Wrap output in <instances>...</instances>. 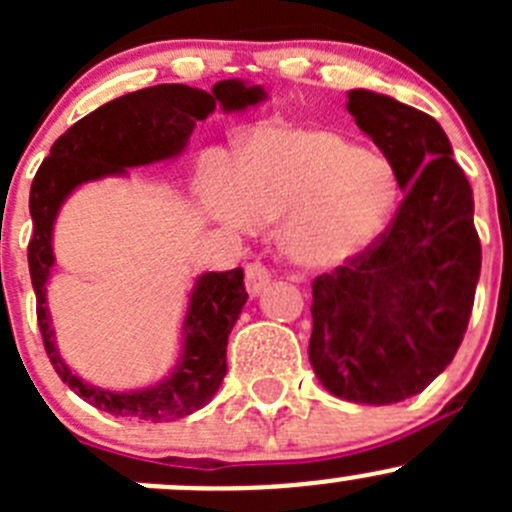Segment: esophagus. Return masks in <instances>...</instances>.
I'll list each match as a JSON object with an SVG mask.
<instances>
[{"mask_svg": "<svg viewBox=\"0 0 512 512\" xmlns=\"http://www.w3.org/2000/svg\"><path fill=\"white\" fill-rule=\"evenodd\" d=\"M267 282H270V270L262 262H250L245 267V287L252 297H257L267 287Z\"/></svg>", "mask_w": 512, "mask_h": 512, "instance_id": "34e87169", "label": "esophagus"}]
</instances>
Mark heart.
<instances>
[{"label": "heart", "mask_w": 512, "mask_h": 512, "mask_svg": "<svg viewBox=\"0 0 512 512\" xmlns=\"http://www.w3.org/2000/svg\"><path fill=\"white\" fill-rule=\"evenodd\" d=\"M396 200L386 158L319 128L267 126L250 136L235 183L210 190L225 223H282V247L307 267H334L359 255L389 220Z\"/></svg>", "instance_id": "1"}]
</instances>
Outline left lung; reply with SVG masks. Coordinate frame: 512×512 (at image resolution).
<instances>
[{"label": "left lung", "mask_w": 512, "mask_h": 512, "mask_svg": "<svg viewBox=\"0 0 512 512\" xmlns=\"http://www.w3.org/2000/svg\"><path fill=\"white\" fill-rule=\"evenodd\" d=\"M347 108L406 195L366 250L312 282L309 361L329 394L384 406L421 394L456 356L480 240L471 183L436 118L364 89Z\"/></svg>", "instance_id": "1"}]
</instances>
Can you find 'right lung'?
<instances>
[{
	"label": "right lung",
	"instance_id": "add662e5",
	"mask_svg": "<svg viewBox=\"0 0 512 512\" xmlns=\"http://www.w3.org/2000/svg\"><path fill=\"white\" fill-rule=\"evenodd\" d=\"M267 94L260 86H245L237 79L220 81L213 91L190 89L185 84H160L133 91L103 103L81 118L64 136L56 138L49 158L39 165L29 193L34 235L29 240V275L36 294V319L51 366L69 389L96 409L128 421L168 423L203 409L220 389L227 371V334L247 302L245 275L240 267L208 272L195 280L188 314L183 322V352L168 379L138 391H106L81 381L64 364L54 344L46 282L54 252L51 230L61 203L74 188L103 175H123L133 165L178 156L188 143L195 123L205 121L215 106L242 111L260 103Z\"/></svg>",
	"mask_w": 512,
	"mask_h": 512
}]
</instances>
